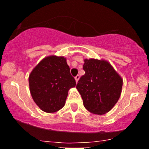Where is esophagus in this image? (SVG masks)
Wrapping results in <instances>:
<instances>
[{
	"mask_svg": "<svg viewBox=\"0 0 149 149\" xmlns=\"http://www.w3.org/2000/svg\"><path fill=\"white\" fill-rule=\"evenodd\" d=\"M79 78H80V76H79V75H77V76L75 77V80H76V82H78V81L79 80Z\"/></svg>",
	"mask_w": 149,
	"mask_h": 149,
	"instance_id": "esophagus-1",
	"label": "esophagus"
}]
</instances>
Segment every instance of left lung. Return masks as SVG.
<instances>
[{"mask_svg": "<svg viewBox=\"0 0 149 149\" xmlns=\"http://www.w3.org/2000/svg\"><path fill=\"white\" fill-rule=\"evenodd\" d=\"M83 69L85 74L80 78L76 88L84 106L95 114L108 113L120 97L122 77L104 60L85 59Z\"/></svg>", "mask_w": 149, "mask_h": 149, "instance_id": "8db88e82", "label": "left lung"}]
</instances>
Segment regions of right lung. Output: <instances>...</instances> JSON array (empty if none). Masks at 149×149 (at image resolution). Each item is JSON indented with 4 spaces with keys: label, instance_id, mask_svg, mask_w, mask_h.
I'll return each mask as SVG.
<instances>
[{
    "label": "right lung",
    "instance_id": "add662e5",
    "mask_svg": "<svg viewBox=\"0 0 149 149\" xmlns=\"http://www.w3.org/2000/svg\"><path fill=\"white\" fill-rule=\"evenodd\" d=\"M76 86L64 57L52 55L43 59L29 76L33 100L43 111L54 113L65 104L68 90Z\"/></svg>",
    "mask_w": 149,
    "mask_h": 149
}]
</instances>
